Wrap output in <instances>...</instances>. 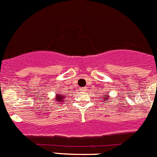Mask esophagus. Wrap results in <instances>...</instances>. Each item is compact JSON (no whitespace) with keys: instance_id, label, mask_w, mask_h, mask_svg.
Returning <instances> with one entry per match:
<instances>
[{"instance_id":"34e87169","label":"esophagus","mask_w":157,"mask_h":157,"mask_svg":"<svg viewBox=\"0 0 157 157\" xmlns=\"http://www.w3.org/2000/svg\"><path fill=\"white\" fill-rule=\"evenodd\" d=\"M85 89H86V87H85V88H82V90H85Z\"/></svg>"}]
</instances>
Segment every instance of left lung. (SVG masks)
Returning a JSON list of instances; mask_svg holds the SVG:
<instances>
[{
    "instance_id": "1",
    "label": "left lung",
    "mask_w": 157,
    "mask_h": 157,
    "mask_svg": "<svg viewBox=\"0 0 157 157\" xmlns=\"http://www.w3.org/2000/svg\"><path fill=\"white\" fill-rule=\"evenodd\" d=\"M109 98H110V97H109V96L105 95V97H104V98H103V101H102V102H103V101H106V102H105V103H107V102H108V101H109Z\"/></svg>"
}]
</instances>
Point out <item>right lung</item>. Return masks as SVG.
Listing matches in <instances>:
<instances>
[{
	"mask_svg": "<svg viewBox=\"0 0 157 157\" xmlns=\"http://www.w3.org/2000/svg\"><path fill=\"white\" fill-rule=\"evenodd\" d=\"M65 96L62 95V94H56V98H54L55 101H56L57 105L61 104L62 102H66L67 100H65Z\"/></svg>",
	"mask_w": 157,
	"mask_h": 157,
	"instance_id": "right-lung-1",
	"label": "right lung"
}]
</instances>
